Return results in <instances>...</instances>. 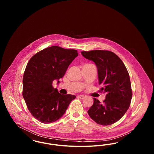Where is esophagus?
Listing matches in <instances>:
<instances>
[{"label": "esophagus", "instance_id": "1", "mask_svg": "<svg viewBox=\"0 0 154 154\" xmlns=\"http://www.w3.org/2000/svg\"><path fill=\"white\" fill-rule=\"evenodd\" d=\"M77 97H78V98L81 99H84L85 98V96H84L83 95H79Z\"/></svg>", "mask_w": 154, "mask_h": 154}]
</instances>
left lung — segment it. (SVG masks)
<instances>
[{
    "instance_id": "left-lung-1",
    "label": "left lung",
    "mask_w": 154,
    "mask_h": 154,
    "mask_svg": "<svg viewBox=\"0 0 154 154\" xmlns=\"http://www.w3.org/2000/svg\"><path fill=\"white\" fill-rule=\"evenodd\" d=\"M86 59L95 62L97 69L100 92L106 94L103 103L94 98L88 114L97 124L110 125L117 122L128 110L132 91L129 74L122 60L106 50L82 51Z\"/></svg>"
}]
</instances>
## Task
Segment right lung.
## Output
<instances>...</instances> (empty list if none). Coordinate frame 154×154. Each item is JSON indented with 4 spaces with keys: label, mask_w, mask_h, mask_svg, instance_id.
Instances as JSON below:
<instances>
[{
    "label": "right lung",
    "mask_w": 154,
    "mask_h": 154,
    "mask_svg": "<svg viewBox=\"0 0 154 154\" xmlns=\"http://www.w3.org/2000/svg\"><path fill=\"white\" fill-rule=\"evenodd\" d=\"M78 55L75 50L52 46L37 52L28 62L23 76L22 96L30 112L40 122L57 121L76 97L60 94L52 82L57 80L58 84Z\"/></svg>",
    "instance_id": "obj_1"
}]
</instances>
